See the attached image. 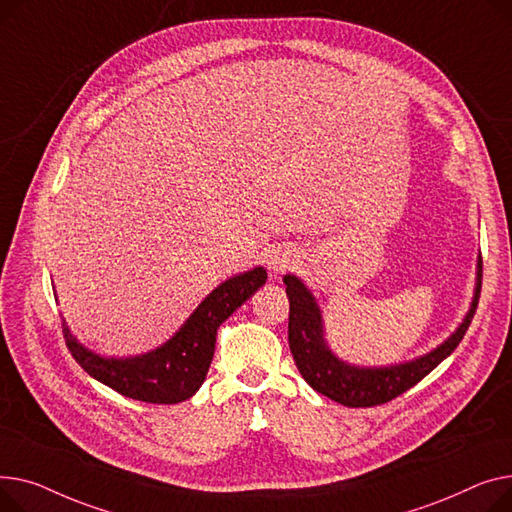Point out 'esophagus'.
Listing matches in <instances>:
<instances>
[{
  "mask_svg": "<svg viewBox=\"0 0 512 512\" xmlns=\"http://www.w3.org/2000/svg\"><path fill=\"white\" fill-rule=\"evenodd\" d=\"M291 264H293V260L283 252H275L268 258V268H273L275 273H283V270H287Z\"/></svg>",
  "mask_w": 512,
  "mask_h": 512,
  "instance_id": "1",
  "label": "esophagus"
}]
</instances>
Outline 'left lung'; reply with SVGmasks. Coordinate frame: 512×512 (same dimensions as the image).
Listing matches in <instances>:
<instances>
[{"label":"left lung","instance_id":"8db88e82","mask_svg":"<svg viewBox=\"0 0 512 512\" xmlns=\"http://www.w3.org/2000/svg\"><path fill=\"white\" fill-rule=\"evenodd\" d=\"M283 281L289 297V347L299 374L316 393L345 407H374L403 395L457 349L473 320L479 293H482V258L477 262L473 304L457 333L432 353L390 368H355L337 359L324 341L322 318L312 293L293 275H285Z\"/></svg>","mask_w":512,"mask_h":512}]
</instances>
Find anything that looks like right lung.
Segmentation results:
<instances>
[{
  "mask_svg": "<svg viewBox=\"0 0 512 512\" xmlns=\"http://www.w3.org/2000/svg\"><path fill=\"white\" fill-rule=\"evenodd\" d=\"M266 283L262 266L221 283L163 347L128 359H105L84 349L62 322L68 351L80 368L134 401L173 405L190 399L215 355L217 328Z\"/></svg>",
  "mask_w": 512,
  "mask_h": 512,
  "instance_id": "add662e5",
  "label": "right lung"
}]
</instances>
